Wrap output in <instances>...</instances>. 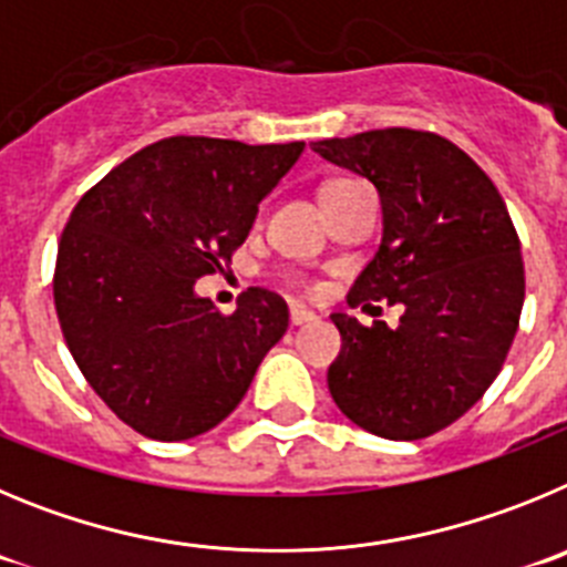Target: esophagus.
Wrapping results in <instances>:
<instances>
[{
  "instance_id": "obj_1",
  "label": "esophagus",
  "mask_w": 567,
  "mask_h": 567,
  "mask_svg": "<svg viewBox=\"0 0 567 567\" xmlns=\"http://www.w3.org/2000/svg\"><path fill=\"white\" fill-rule=\"evenodd\" d=\"M310 321H316V313L305 308H290V324L293 328H302V324H310Z\"/></svg>"
}]
</instances>
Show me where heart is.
I'll return each instance as SVG.
<instances>
[{
	"instance_id": "heart-1",
	"label": "heart",
	"mask_w": 567,
	"mask_h": 567,
	"mask_svg": "<svg viewBox=\"0 0 567 567\" xmlns=\"http://www.w3.org/2000/svg\"><path fill=\"white\" fill-rule=\"evenodd\" d=\"M350 183H355V181H330L328 186L321 188V197L330 195V192H336V188H341V186H350ZM290 282H293V288L305 290V293H316V290H319V285L310 282L308 277H293V279H290Z\"/></svg>"
}]
</instances>
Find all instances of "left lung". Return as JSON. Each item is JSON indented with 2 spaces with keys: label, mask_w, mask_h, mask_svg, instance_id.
Segmentation results:
<instances>
[{
  "label": "left lung",
  "mask_w": 567,
  "mask_h": 567,
  "mask_svg": "<svg viewBox=\"0 0 567 567\" xmlns=\"http://www.w3.org/2000/svg\"><path fill=\"white\" fill-rule=\"evenodd\" d=\"M310 146L381 195L384 237L347 302L404 305L395 330L330 316L341 333L330 395L372 435H435L503 370L525 299L517 228L486 172L435 132L390 126Z\"/></svg>",
  "instance_id": "8db88e82"
}]
</instances>
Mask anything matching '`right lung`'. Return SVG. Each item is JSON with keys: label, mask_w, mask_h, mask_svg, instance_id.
I'll list each match as a JSON object with an SVG mask.
<instances>
[{"label": "right lung", "mask_w": 567, "mask_h": 567, "mask_svg": "<svg viewBox=\"0 0 567 567\" xmlns=\"http://www.w3.org/2000/svg\"><path fill=\"white\" fill-rule=\"evenodd\" d=\"M302 150L163 137L75 203L53 274L61 333L101 401L144 437L217 426L288 330L282 296L248 288L226 316L195 279L231 262Z\"/></svg>", "instance_id": "1"}]
</instances>
